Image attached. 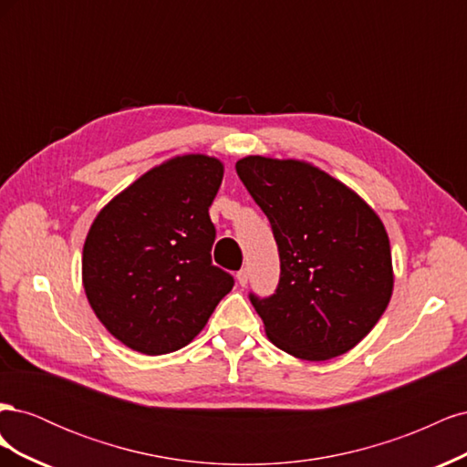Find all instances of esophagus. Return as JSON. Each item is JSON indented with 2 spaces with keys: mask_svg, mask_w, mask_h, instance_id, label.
Here are the masks:
<instances>
[{
  "mask_svg": "<svg viewBox=\"0 0 467 467\" xmlns=\"http://www.w3.org/2000/svg\"><path fill=\"white\" fill-rule=\"evenodd\" d=\"M237 282H239V286H247V282H249V271H247V268H242V271L237 273Z\"/></svg>",
  "mask_w": 467,
  "mask_h": 467,
  "instance_id": "34e87169",
  "label": "esophagus"
}]
</instances>
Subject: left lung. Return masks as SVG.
Masks as SVG:
<instances>
[{
	"label": "left lung",
	"mask_w": 467,
	"mask_h": 467,
	"mask_svg": "<svg viewBox=\"0 0 467 467\" xmlns=\"http://www.w3.org/2000/svg\"><path fill=\"white\" fill-rule=\"evenodd\" d=\"M235 171L278 245L276 292L249 294L266 337L302 360L345 355L372 331L391 298L384 223L355 191L312 163L247 155Z\"/></svg>",
	"instance_id": "8db88e82"
}]
</instances>
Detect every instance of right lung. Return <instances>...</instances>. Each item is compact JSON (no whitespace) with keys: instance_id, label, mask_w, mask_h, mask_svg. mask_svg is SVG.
Returning a JSON list of instances; mask_svg holds the SVG:
<instances>
[{"instance_id":"obj_1","label":"right lung","mask_w":467,"mask_h":467,"mask_svg":"<svg viewBox=\"0 0 467 467\" xmlns=\"http://www.w3.org/2000/svg\"><path fill=\"white\" fill-rule=\"evenodd\" d=\"M223 163L177 155L150 169L93 220L81 278L107 331L142 355L179 350L199 335L234 276L212 265L208 208Z\"/></svg>"}]
</instances>
